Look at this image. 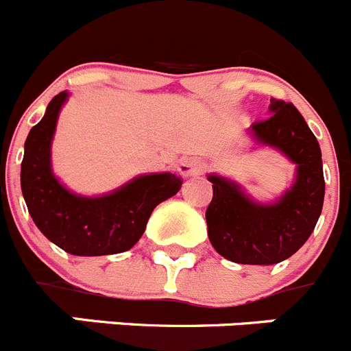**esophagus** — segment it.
I'll use <instances>...</instances> for the list:
<instances>
[{
	"label": "esophagus",
	"mask_w": 351,
	"mask_h": 351,
	"mask_svg": "<svg viewBox=\"0 0 351 351\" xmlns=\"http://www.w3.org/2000/svg\"><path fill=\"white\" fill-rule=\"evenodd\" d=\"M206 170V163L199 158H186L179 163V172L184 178H193V176H202Z\"/></svg>",
	"instance_id": "obj_1"
}]
</instances>
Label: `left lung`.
Listing matches in <instances>:
<instances>
[{"label": "left lung", "instance_id": "8db88e82", "mask_svg": "<svg viewBox=\"0 0 351 351\" xmlns=\"http://www.w3.org/2000/svg\"><path fill=\"white\" fill-rule=\"evenodd\" d=\"M252 132L298 165L295 186L276 205L263 206L250 202L232 182L210 176L213 198L206 226L210 243L223 258L272 265L298 252L315 229L326 189L322 158L315 136L293 103L270 99V115L256 120Z\"/></svg>", "mask_w": 351, "mask_h": 351}]
</instances>
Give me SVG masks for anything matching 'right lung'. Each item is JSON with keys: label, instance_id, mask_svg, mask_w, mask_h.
<instances>
[{"label": "right lung", "instance_id": "right-lung-1", "mask_svg": "<svg viewBox=\"0 0 351 351\" xmlns=\"http://www.w3.org/2000/svg\"><path fill=\"white\" fill-rule=\"evenodd\" d=\"M65 99L66 93L56 95L25 139L20 170L25 205L39 231L70 255L128 252L143 236L155 206L176 195L182 179L176 173L143 176L101 198H82L66 191L49 165V146Z\"/></svg>", "mask_w": 351, "mask_h": 351}]
</instances>
